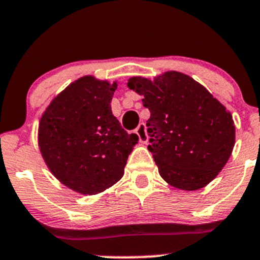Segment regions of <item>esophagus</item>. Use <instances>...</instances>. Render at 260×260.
Instances as JSON below:
<instances>
[{
	"instance_id": "obj_1",
	"label": "esophagus",
	"mask_w": 260,
	"mask_h": 260,
	"mask_svg": "<svg viewBox=\"0 0 260 260\" xmlns=\"http://www.w3.org/2000/svg\"><path fill=\"white\" fill-rule=\"evenodd\" d=\"M136 135H137L138 138H140L141 143H147V141H148V136H147L145 123H140V125L136 128Z\"/></svg>"
}]
</instances>
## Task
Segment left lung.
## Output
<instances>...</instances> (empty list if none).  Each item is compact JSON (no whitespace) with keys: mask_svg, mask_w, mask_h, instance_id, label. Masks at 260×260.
Masks as SVG:
<instances>
[{"mask_svg":"<svg viewBox=\"0 0 260 260\" xmlns=\"http://www.w3.org/2000/svg\"><path fill=\"white\" fill-rule=\"evenodd\" d=\"M127 86L141 94L151 117L147 120L149 152L161 177L171 186L193 191L217 176L235 143L232 114L201 84L179 72L153 81L141 77Z\"/></svg>","mask_w":260,"mask_h":260,"instance_id":"obj_1","label":"left lung"}]
</instances>
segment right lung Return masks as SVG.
I'll list each match as a JSON object with an SVG mask.
<instances>
[{"instance_id": "obj_1", "label": "right lung", "mask_w": 260, "mask_h": 260, "mask_svg": "<svg viewBox=\"0 0 260 260\" xmlns=\"http://www.w3.org/2000/svg\"><path fill=\"white\" fill-rule=\"evenodd\" d=\"M117 83L86 75L55 96L39 124V147L55 177L77 192L95 195L122 179L137 143L112 114Z\"/></svg>"}]
</instances>
